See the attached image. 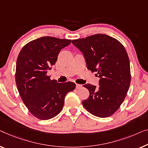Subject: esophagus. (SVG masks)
I'll return each mask as SVG.
<instances>
[{"label":"esophagus","instance_id":"1","mask_svg":"<svg viewBox=\"0 0 148 148\" xmlns=\"http://www.w3.org/2000/svg\"><path fill=\"white\" fill-rule=\"evenodd\" d=\"M82 86L81 84H76V88L77 89H78V88H80L81 87H82Z\"/></svg>","mask_w":148,"mask_h":148}]
</instances>
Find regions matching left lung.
<instances>
[{"instance_id": "8db88e82", "label": "left lung", "mask_w": 148, "mask_h": 148, "mask_svg": "<svg viewBox=\"0 0 148 148\" xmlns=\"http://www.w3.org/2000/svg\"><path fill=\"white\" fill-rule=\"evenodd\" d=\"M72 43L82 51L86 66L99 77V87L84 85L89 97L82 105L89 113L105 118L113 115L120 107L130 88V60L123 45L113 37L98 33L85 38L74 39Z\"/></svg>"}]
</instances>
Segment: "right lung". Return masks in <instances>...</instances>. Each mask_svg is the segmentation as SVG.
Segmentation results:
<instances>
[{
	"label": "right lung",
	"mask_w": 148,
	"mask_h": 148,
	"mask_svg": "<svg viewBox=\"0 0 148 148\" xmlns=\"http://www.w3.org/2000/svg\"><path fill=\"white\" fill-rule=\"evenodd\" d=\"M70 43V39L39 37L24 45L18 54L16 87L29 111L39 119H50L58 115L66 95L76 88L74 82L58 83L47 75L57 61L60 50Z\"/></svg>",
	"instance_id": "obj_1"
}]
</instances>
